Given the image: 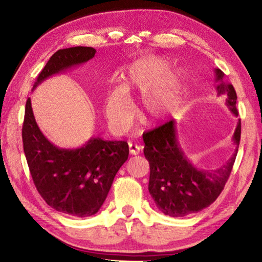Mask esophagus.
<instances>
[{"label":"esophagus","mask_w":262,"mask_h":262,"mask_svg":"<svg viewBox=\"0 0 262 262\" xmlns=\"http://www.w3.org/2000/svg\"><path fill=\"white\" fill-rule=\"evenodd\" d=\"M142 146L140 145H136V144H129V153L132 155H137L142 151Z\"/></svg>","instance_id":"34e87169"}]
</instances>
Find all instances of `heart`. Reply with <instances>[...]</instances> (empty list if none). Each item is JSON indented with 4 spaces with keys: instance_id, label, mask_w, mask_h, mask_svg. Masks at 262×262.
<instances>
[{
    "instance_id": "1",
    "label": "heart",
    "mask_w": 262,
    "mask_h": 262,
    "mask_svg": "<svg viewBox=\"0 0 262 262\" xmlns=\"http://www.w3.org/2000/svg\"><path fill=\"white\" fill-rule=\"evenodd\" d=\"M172 65L173 60L168 57L151 55L128 66L125 85L111 89L104 100V113L115 130H124L132 119L129 90L143 92L142 105L151 121L164 119L179 107L185 84L181 72Z\"/></svg>"
}]
</instances>
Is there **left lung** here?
<instances>
[{"label": "left lung", "instance_id": "1", "mask_svg": "<svg viewBox=\"0 0 262 262\" xmlns=\"http://www.w3.org/2000/svg\"><path fill=\"white\" fill-rule=\"evenodd\" d=\"M217 96L225 97V104L237 117L236 92L224 81V73L215 69ZM241 137V120H237L232 141L235 151L215 170L198 169L183 151L178 140L174 120L143 135L144 155L149 163L148 191L164 215L183 217L197 213L213 204L224 189L237 154Z\"/></svg>", "mask_w": 262, "mask_h": 262}]
</instances>
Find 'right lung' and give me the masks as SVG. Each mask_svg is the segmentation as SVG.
Here are the masks:
<instances>
[{
	"label": "right lung",
	"instance_id": "add662e5",
	"mask_svg": "<svg viewBox=\"0 0 262 262\" xmlns=\"http://www.w3.org/2000/svg\"><path fill=\"white\" fill-rule=\"evenodd\" d=\"M96 53L83 46L59 49L38 75L32 90L48 77L86 63ZM22 142L38 192L54 209L75 217L98 213L129 154L127 142L104 141L99 136L76 148L54 145L37 125L30 98L26 103Z\"/></svg>",
	"mask_w": 262,
	"mask_h": 262
}]
</instances>
